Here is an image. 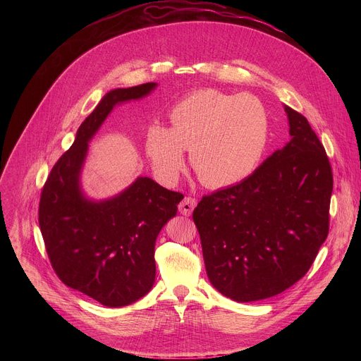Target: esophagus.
<instances>
[{
  "label": "esophagus",
  "instance_id": "esophagus-1",
  "mask_svg": "<svg viewBox=\"0 0 361 361\" xmlns=\"http://www.w3.org/2000/svg\"><path fill=\"white\" fill-rule=\"evenodd\" d=\"M195 205H197V200H195L194 197H185V198L180 202L178 210H180V213H181L183 216H190V214L192 213V210L195 209Z\"/></svg>",
  "mask_w": 361,
  "mask_h": 361
}]
</instances>
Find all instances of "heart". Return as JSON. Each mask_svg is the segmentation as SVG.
<instances>
[{
	"label": "heart",
	"mask_w": 361,
	"mask_h": 361,
	"mask_svg": "<svg viewBox=\"0 0 361 361\" xmlns=\"http://www.w3.org/2000/svg\"><path fill=\"white\" fill-rule=\"evenodd\" d=\"M171 127L152 124L145 151L156 176L173 184L190 149L194 173L207 187H227L247 178L263 160L270 123L263 102L252 95L201 90L170 111Z\"/></svg>",
	"instance_id": "heart-1"
}]
</instances>
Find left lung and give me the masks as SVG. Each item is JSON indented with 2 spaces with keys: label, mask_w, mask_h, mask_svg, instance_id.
Wrapping results in <instances>:
<instances>
[{
  "label": "left lung",
  "mask_w": 361,
  "mask_h": 361,
  "mask_svg": "<svg viewBox=\"0 0 361 361\" xmlns=\"http://www.w3.org/2000/svg\"><path fill=\"white\" fill-rule=\"evenodd\" d=\"M290 142L192 213L205 271L235 301L277 295L310 270L329 235L333 171L307 118L286 107Z\"/></svg>",
  "instance_id": "8db88e82"
}]
</instances>
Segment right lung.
Listing matches in <instances>:
<instances>
[{
	"mask_svg": "<svg viewBox=\"0 0 361 361\" xmlns=\"http://www.w3.org/2000/svg\"><path fill=\"white\" fill-rule=\"evenodd\" d=\"M154 87L117 88L102 98L41 190L38 223L51 267L66 286L107 307L131 304L151 290L156 240L184 195L140 177L118 197L92 202L82 197L78 177L88 141L114 106Z\"/></svg>",
	"mask_w": 361,
	"mask_h": 361,
	"instance_id": "1",
	"label": "right lung"
}]
</instances>
